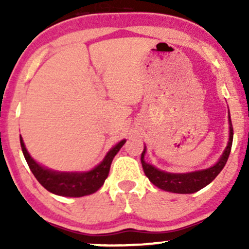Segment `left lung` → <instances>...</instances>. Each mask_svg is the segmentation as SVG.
I'll list each match as a JSON object with an SVG mask.
<instances>
[{"label":"left lung","instance_id":"left-lung-1","mask_svg":"<svg viewBox=\"0 0 249 249\" xmlns=\"http://www.w3.org/2000/svg\"><path fill=\"white\" fill-rule=\"evenodd\" d=\"M230 125V142H228L227 147H226L225 152L221 156V158H220V160L216 162L214 166L207 168V170L196 171V172L191 173L176 174L162 172V171L157 170V168L153 167L152 165L145 162L144 148V151H142V168H144L145 174H146V177L150 179V181L152 182L153 185L161 188V190L167 191V192L180 194L198 192L199 190L207 186L210 182H212L213 180L216 178V176L221 172V170L224 168L226 162L228 160V157H230L231 148H232L233 142V125L232 122H231V116Z\"/></svg>","mask_w":249,"mask_h":249}]
</instances>
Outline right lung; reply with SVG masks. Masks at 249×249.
I'll return each mask as SVG.
<instances>
[{"label": "right lung", "mask_w": 249, "mask_h": 249, "mask_svg": "<svg viewBox=\"0 0 249 249\" xmlns=\"http://www.w3.org/2000/svg\"><path fill=\"white\" fill-rule=\"evenodd\" d=\"M21 141V147L23 151L24 158L28 162L30 171L33 172L35 178L38 180L45 190L49 192L63 196H83L88 194L95 193L102 187L105 179L107 178L108 171H110L111 162L121 147L126 141L119 142L115 147L111 148L108 153L105 156L98 166L93 170L85 173H61L53 172V171L47 170V168L39 166L28 153L27 148L24 146V142L22 141V137H19Z\"/></svg>", "instance_id": "add662e5"}]
</instances>
